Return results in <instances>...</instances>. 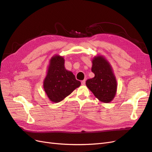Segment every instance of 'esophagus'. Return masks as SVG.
Instances as JSON below:
<instances>
[{
  "label": "esophagus",
  "instance_id": "obj_1",
  "mask_svg": "<svg viewBox=\"0 0 152 152\" xmlns=\"http://www.w3.org/2000/svg\"><path fill=\"white\" fill-rule=\"evenodd\" d=\"M81 84H82V85H85V84H86V79L82 80Z\"/></svg>",
  "mask_w": 152,
  "mask_h": 152
}]
</instances>
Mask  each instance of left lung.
<instances>
[{"label": "left lung", "instance_id": "1", "mask_svg": "<svg viewBox=\"0 0 152 152\" xmlns=\"http://www.w3.org/2000/svg\"><path fill=\"white\" fill-rule=\"evenodd\" d=\"M92 63L94 77L87 80L86 86L100 102L110 103L115 96L117 87L112 68L103 56H95Z\"/></svg>", "mask_w": 152, "mask_h": 152}]
</instances>
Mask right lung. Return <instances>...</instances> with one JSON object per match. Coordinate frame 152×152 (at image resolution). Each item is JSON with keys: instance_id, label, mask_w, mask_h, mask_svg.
<instances>
[{"instance_id": "right-lung-1", "label": "right lung", "mask_w": 152, "mask_h": 152, "mask_svg": "<svg viewBox=\"0 0 152 152\" xmlns=\"http://www.w3.org/2000/svg\"><path fill=\"white\" fill-rule=\"evenodd\" d=\"M80 84L73 73L65 69V59L62 56L55 55L51 58L43 86L52 102H60Z\"/></svg>"}]
</instances>
